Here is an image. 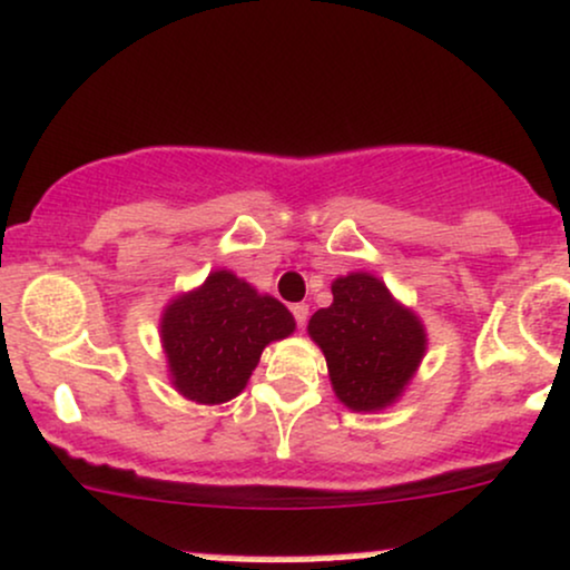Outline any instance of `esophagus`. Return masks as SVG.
Masks as SVG:
<instances>
[{"mask_svg":"<svg viewBox=\"0 0 570 570\" xmlns=\"http://www.w3.org/2000/svg\"><path fill=\"white\" fill-rule=\"evenodd\" d=\"M291 312H293V320H296L298 328H304L306 320H309V306H306V304H293Z\"/></svg>","mask_w":570,"mask_h":570,"instance_id":"esophagus-1","label":"esophagus"}]
</instances>
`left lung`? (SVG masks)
<instances>
[{
  "mask_svg": "<svg viewBox=\"0 0 570 570\" xmlns=\"http://www.w3.org/2000/svg\"><path fill=\"white\" fill-rule=\"evenodd\" d=\"M334 304L309 320L338 401L355 412L385 409L401 395L425 353V331L371 274L331 285Z\"/></svg>",
  "mask_w": 570,
  "mask_h": 570,
  "instance_id": "1",
  "label": "left lung"
}]
</instances>
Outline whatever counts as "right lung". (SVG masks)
I'll return each mask as SVG.
<instances>
[{
    "mask_svg": "<svg viewBox=\"0 0 570 570\" xmlns=\"http://www.w3.org/2000/svg\"><path fill=\"white\" fill-rule=\"evenodd\" d=\"M296 323L277 298L258 296L232 272L209 274L199 291L166 306L161 338L171 382L185 399L223 404L245 390L264 347Z\"/></svg>",
    "mask_w": 570,
    "mask_h": 570,
    "instance_id": "right-lung-1",
    "label": "right lung"
}]
</instances>
